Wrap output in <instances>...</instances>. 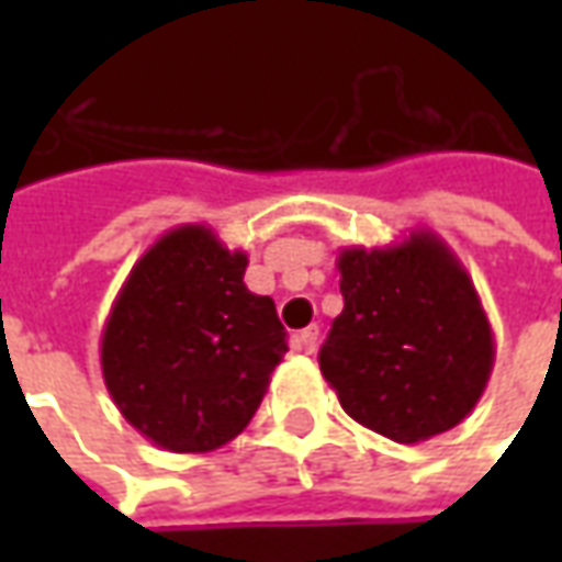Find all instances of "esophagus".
<instances>
[{"instance_id": "34e87169", "label": "esophagus", "mask_w": 562, "mask_h": 562, "mask_svg": "<svg viewBox=\"0 0 562 562\" xmlns=\"http://www.w3.org/2000/svg\"><path fill=\"white\" fill-rule=\"evenodd\" d=\"M318 346V328L316 325H310V328H304L301 334H297V349L304 355H313L316 352Z\"/></svg>"}]
</instances>
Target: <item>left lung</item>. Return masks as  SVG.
<instances>
[{
  "label": "left lung",
  "instance_id": "1",
  "mask_svg": "<svg viewBox=\"0 0 562 562\" xmlns=\"http://www.w3.org/2000/svg\"><path fill=\"white\" fill-rule=\"evenodd\" d=\"M342 313L318 367L355 422L413 446L475 409L496 346L482 297L434 232L337 258Z\"/></svg>",
  "mask_w": 562,
  "mask_h": 562
}]
</instances>
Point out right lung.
Instances as JSON below:
<instances>
[{
    "label": "right lung",
    "mask_w": 562,
    "mask_h": 562,
    "mask_svg": "<svg viewBox=\"0 0 562 562\" xmlns=\"http://www.w3.org/2000/svg\"><path fill=\"white\" fill-rule=\"evenodd\" d=\"M249 258L207 225L161 234L102 330L111 401L153 446L201 454L252 422L285 346L277 306L246 289Z\"/></svg>",
    "instance_id": "add662e5"
}]
</instances>
